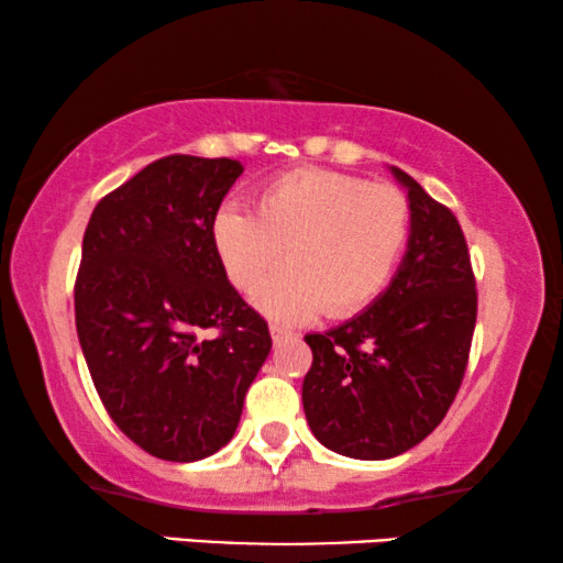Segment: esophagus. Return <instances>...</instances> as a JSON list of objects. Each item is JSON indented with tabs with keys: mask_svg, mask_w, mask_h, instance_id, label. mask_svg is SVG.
<instances>
[{
	"mask_svg": "<svg viewBox=\"0 0 563 563\" xmlns=\"http://www.w3.org/2000/svg\"><path fill=\"white\" fill-rule=\"evenodd\" d=\"M268 330H272V338H274V343H279V341H284V338H287V335H291L289 330H287V328H282V325H272V328H268Z\"/></svg>",
	"mask_w": 563,
	"mask_h": 563,
	"instance_id": "obj_1",
	"label": "esophagus"
}]
</instances>
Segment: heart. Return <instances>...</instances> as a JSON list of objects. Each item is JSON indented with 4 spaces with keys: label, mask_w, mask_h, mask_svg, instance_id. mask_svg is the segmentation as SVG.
<instances>
[{
    "label": "heart",
    "mask_w": 563,
    "mask_h": 563,
    "mask_svg": "<svg viewBox=\"0 0 563 563\" xmlns=\"http://www.w3.org/2000/svg\"><path fill=\"white\" fill-rule=\"evenodd\" d=\"M410 225V202L391 184L295 168L261 187L256 212L222 205L212 245L241 291L256 289L288 249L290 266L256 291V305L272 318L295 322L322 310L351 318L387 289Z\"/></svg>",
    "instance_id": "b5f03b06"
}]
</instances>
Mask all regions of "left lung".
I'll return each instance as SVG.
<instances>
[{
  "instance_id": "8db88e82",
  "label": "left lung",
  "mask_w": 563,
  "mask_h": 563,
  "mask_svg": "<svg viewBox=\"0 0 563 563\" xmlns=\"http://www.w3.org/2000/svg\"><path fill=\"white\" fill-rule=\"evenodd\" d=\"M391 174L412 210L395 279L356 318L305 335V418L325 449L364 461L399 456L441 426L476 325V282L456 214L402 168Z\"/></svg>"
}]
</instances>
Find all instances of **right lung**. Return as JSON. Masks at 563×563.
<instances>
[{"instance_id":"1","label":"right lung","mask_w":563,"mask_h":563,"mask_svg":"<svg viewBox=\"0 0 563 563\" xmlns=\"http://www.w3.org/2000/svg\"><path fill=\"white\" fill-rule=\"evenodd\" d=\"M243 166L153 161L91 212L76 274V333L122 433L164 461H199L233 438L272 351L268 325L228 282L212 218ZM214 327L212 342L198 333Z\"/></svg>"}]
</instances>
